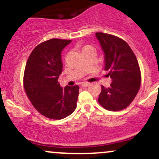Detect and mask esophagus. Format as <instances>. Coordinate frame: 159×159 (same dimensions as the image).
<instances>
[{
  "label": "esophagus",
  "mask_w": 159,
  "mask_h": 159,
  "mask_svg": "<svg viewBox=\"0 0 159 159\" xmlns=\"http://www.w3.org/2000/svg\"><path fill=\"white\" fill-rule=\"evenodd\" d=\"M81 87H88L89 84H88V83H81Z\"/></svg>",
  "instance_id": "34e87169"
}]
</instances>
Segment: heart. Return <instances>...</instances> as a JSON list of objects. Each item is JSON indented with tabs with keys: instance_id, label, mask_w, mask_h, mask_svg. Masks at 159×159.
Segmentation results:
<instances>
[{
	"instance_id": "obj_1",
	"label": "heart",
	"mask_w": 159,
	"mask_h": 159,
	"mask_svg": "<svg viewBox=\"0 0 159 159\" xmlns=\"http://www.w3.org/2000/svg\"><path fill=\"white\" fill-rule=\"evenodd\" d=\"M92 48V47L90 46V45H84V46H83V47H81V52L82 53H84L85 52V51H87V49H89V48Z\"/></svg>"
}]
</instances>
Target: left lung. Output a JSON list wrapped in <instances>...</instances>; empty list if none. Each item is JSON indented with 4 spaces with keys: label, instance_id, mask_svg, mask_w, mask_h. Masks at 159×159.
Listing matches in <instances>:
<instances>
[{
    "label": "left lung",
    "instance_id": "left-lung-1",
    "mask_svg": "<svg viewBox=\"0 0 159 159\" xmlns=\"http://www.w3.org/2000/svg\"><path fill=\"white\" fill-rule=\"evenodd\" d=\"M105 57V69L112 83L102 86L98 102L108 111L123 110L134 100L140 89L141 75L138 60L129 45L120 38L96 33Z\"/></svg>",
    "mask_w": 159,
    "mask_h": 159
}]
</instances>
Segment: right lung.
Masks as SVG:
<instances>
[{
	"label": "right lung",
	"mask_w": 159,
	"mask_h": 159,
	"mask_svg": "<svg viewBox=\"0 0 159 159\" xmlns=\"http://www.w3.org/2000/svg\"><path fill=\"white\" fill-rule=\"evenodd\" d=\"M71 40L52 39L38 45L29 56L24 75V87L32 105L40 114L61 120L74 112L79 87H61L63 71L61 52Z\"/></svg>",
	"instance_id": "1"
}]
</instances>
